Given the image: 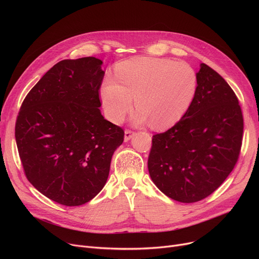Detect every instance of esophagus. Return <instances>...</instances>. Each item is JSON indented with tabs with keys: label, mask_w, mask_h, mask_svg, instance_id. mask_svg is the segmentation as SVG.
<instances>
[{
	"label": "esophagus",
	"mask_w": 259,
	"mask_h": 259,
	"mask_svg": "<svg viewBox=\"0 0 259 259\" xmlns=\"http://www.w3.org/2000/svg\"><path fill=\"white\" fill-rule=\"evenodd\" d=\"M135 134V132L134 131H132V130H130V129H127V130H125V141L127 142V141H129L133 135Z\"/></svg>",
	"instance_id": "obj_1"
}]
</instances>
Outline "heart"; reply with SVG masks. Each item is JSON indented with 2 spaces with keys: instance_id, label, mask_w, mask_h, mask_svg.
<instances>
[{
  "instance_id": "1",
  "label": "heart",
  "mask_w": 259,
  "mask_h": 259,
  "mask_svg": "<svg viewBox=\"0 0 259 259\" xmlns=\"http://www.w3.org/2000/svg\"><path fill=\"white\" fill-rule=\"evenodd\" d=\"M114 73L117 80L108 78L101 88L106 115L112 122L124 119L135 99V124L151 121L156 129L170 128L186 115L197 92L193 68L170 59H133L118 64Z\"/></svg>"
}]
</instances>
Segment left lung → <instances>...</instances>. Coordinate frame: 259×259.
<instances>
[{
    "instance_id": "left-lung-1",
    "label": "left lung",
    "mask_w": 259,
    "mask_h": 259,
    "mask_svg": "<svg viewBox=\"0 0 259 259\" xmlns=\"http://www.w3.org/2000/svg\"><path fill=\"white\" fill-rule=\"evenodd\" d=\"M195 99L173 127L154 134L148 157L153 183L170 198L196 202L208 197L234 169L243 117L235 92L206 64L196 73Z\"/></svg>"
}]
</instances>
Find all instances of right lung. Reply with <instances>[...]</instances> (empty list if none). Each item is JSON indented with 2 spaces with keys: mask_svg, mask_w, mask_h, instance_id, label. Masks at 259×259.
<instances>
[{
  "mask_svg": "<svg viewBox=\"0 0 259 259\" xmlns=\"http://www.w3.org/2000/svg\"><path fill=\"white\" fill-rule=\"evenodd\" d=\"M103 62L92 57L54 65L24 99L16 141L27 180L46 197L74 207L104 188L121 127L105 119Z\"/></svg>",
  "mask_w": 259,
  "mask_h": 259,
  "instance_id": "add662e5",
  "label": "right lung"
}]
</instances>
